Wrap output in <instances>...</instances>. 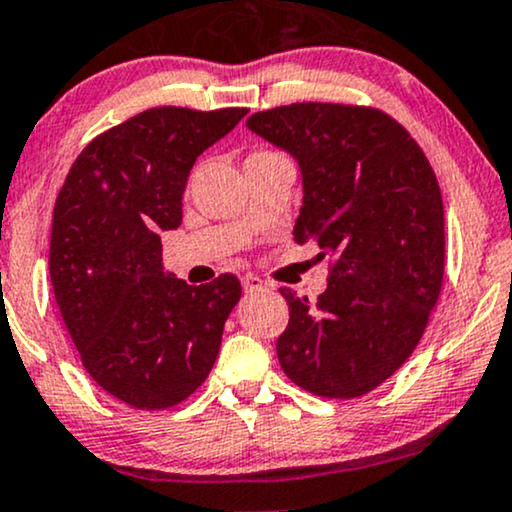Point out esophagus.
<instances>
[{
    "label": "esophagus",
    "mask_w": 512,
    "mask_h": 512,
    "mask_svg": "<svg viewBox=\"0 0 512 512\" xmlns=\"http://www.w3.org/2000/svg\"><path fill=\"white\" fill-rule=\"evenodd\" d=\"M241 283H243V290H245V293H248V295H252V293H260V290L267 288V283H264L262 278H257V276H252V274L243 276V278H241Z\"/></svg>",
    "instance_id": "esophagus-1"
}]
</instances>
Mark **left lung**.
<instances>
[{
  "mask_svg": "<svg viewBox=\"0 0 512 512\" xmlns=\"http://www.w3.org/2000/svg\"><path fill=\"white\" fill-rule=\"evenodd\" d=\"M245 125L300 167L295 243L314 238L335 260L314 304L281 288L290 309L276 342L283 373L319 397H361L411 357L437 304L444 205L435 172L411 134L375 108L293 103Z\"/></svg>",
  "mask_w": 512,
  "mask_h": 512,
  "instance_id": "8db88e82",
  "label": "left lung"
}]
</instances>
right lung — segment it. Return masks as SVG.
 Segmentation results:
<instances>
[{"label":"right lung","mask_w":512,"mask_h":512,"mask_svg":"<svg viewBox=\"0 0 512 512\" xmlns=\"http://www.w3.org/2000/svg\"><path fill=\"white\" fill-rule=\"evenodd\" d=\"M151 108L96 137L56 198L49 274L94 383L134 409L179 404L208 378L241 281L189 286L165 271L160 234L181 224L198 155L245 118Z\"/></svg>","instance_id":"1"}]
</instances>
